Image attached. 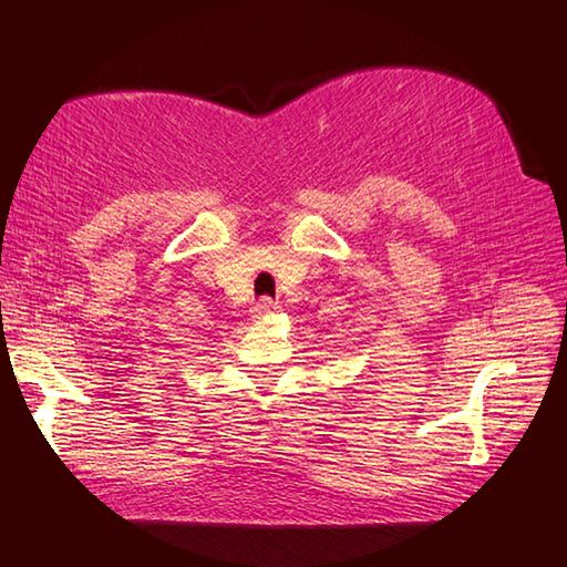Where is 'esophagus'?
I'll return each instance as SVG.
<instances>
[{
  "instance_id": "34e87169",
  "label": "esophagus",
  "mask_w": 567,
  "mask_h": 567,
  "mask_svg": "<svg viewBox=\"0 0 567 567\" xmlns=\"http://www.w3.org/2000/svg\"><path fill=\"white\" fill-rule=\"evenodd\" d=\"M280 309V305L275 302V299H270V297H262L260 302L252 307V317L256 319H265V317H270V315H275V311Z\"/></svg>"
}]
</instances>
